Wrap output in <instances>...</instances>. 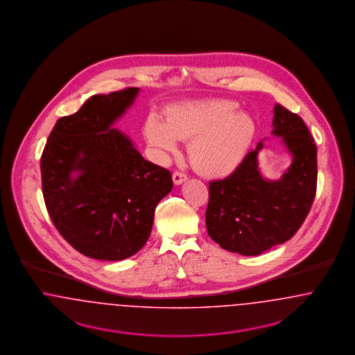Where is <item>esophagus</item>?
<instances>
[{
    "instance_id": "1",
    "label": "esophagus",
    "mask_w": 355,
    "mask_h": 355,
    "mask_svg": "<svg viewBox=\"0 0 355 355\" xmlns=\"http://www.w3.org/2000/svg\"><path fill=\"white\" fill-rule=\"evenodd\" d=\"M172 179H173V183L176 185L182 184L184 183L185 180L188 179L184 172H180V171H175L173 175H172Z\"/></svg>"
}]
</instances>
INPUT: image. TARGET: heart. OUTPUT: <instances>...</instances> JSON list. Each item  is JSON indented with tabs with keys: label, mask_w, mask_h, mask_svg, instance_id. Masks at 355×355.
Listing matches in <instances>:
<instances>
[{
	"label": "heart",
	"mask_w": 355,
	"mask_h": 355,
	"mask_svg": "<svg viewBox=\"0 0 355 355\" xmlns=\"http://www.w3.org/2000/svg\"><path fill=\"white\" fill-rule=\"evenodd\" d=\"M224 99L179 103L168 108L166 121L151 114L144 135L160 155L178 150L180 139H189L188 156L193 167L209 178H224L236 170L256 135V123L245 111Z\"/></svg>",
	"instance_id": "obj_1"
}]
</instances>
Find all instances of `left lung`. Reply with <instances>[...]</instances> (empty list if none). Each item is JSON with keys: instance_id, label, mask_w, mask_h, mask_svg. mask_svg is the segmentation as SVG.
Instances as JSON below:
<instances>
[{"instance_id": "left-lung-1", "label": "left lung", "mask_w": 355, "mask_h": 355, "mask_svg": "<svg viewBox=\"0 0 355 355\" xmlns=\"http://www.w3.org/2000/svg\"><path fill=\"white\" fill-rule=\"evenodd\" d=\"M273 135L281 138L293 162L278 180L265 179L257 155L244 157L228 178L209 183L207 231L225 250L257 256L292 239L308 216L317 189V147L306 124L276 105Z\"/></svg>"}]
</instances>
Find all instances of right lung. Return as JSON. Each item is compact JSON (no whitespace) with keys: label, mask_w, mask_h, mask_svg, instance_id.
Wrapping results in <instances>:
<instances>
[{"label":"right lung","mask_w":355,"mask_h":355,"mask_svg":"<svg viewBox=\"0 0 355 355\" xmlns=\"http://www.w3.org/2000/svg\"><path fill=\"white\" fill-rule=\"evenodd\" d=\"M138 87L94 95L51 130L41 157L47 212L79 253L105 261L134 256L147 243L157 202L172 189L171 172L146 160L111 128Z\"/></svg>","instance_id":"add662e5"}]
</instances>
